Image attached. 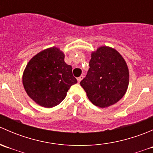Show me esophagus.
<instances>
[{
	"mask_svg": "<svg viewBox=\"0 0 153 153\" xmlns=\"http://www.w3.org/2000/svg\"><path fill=\"white\" fill-rule=\"evenodd\" d=\"M83 78H84V76H83V75H81V76H80V77H78V78H77V80H78V83L81 82V80L83 79Z\"/></svg>",
	"mask_w": 153,
	"mask_h": 153,
	"instance_id": "1",
	"label": "esophagus"
}]
</instances>
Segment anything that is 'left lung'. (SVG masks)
Returning a JSON list of instances; mask_svg holds the SVG:
<instances>
[{"mask_svg":"<svg viewBox=\"0 0 153 153\" xmlns=\"http://www.w3.org/2000/svg\"><path fill=\"white\" fill-rule=\"evenodd\" d=\"M129 69L114 48L101 46L91 54L87 75L80 84L95 106L105 108L124 97L129 86Z\"/></svg>","mask_w":153,"mask_h":153,"instance_id":"8db88e82","label":"left lung"}]
</instances>
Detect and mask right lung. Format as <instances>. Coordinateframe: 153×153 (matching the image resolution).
<instances>
[{
	"mask_svg": "<svg viewBox=\"0 0 153 153\" xmlns=\"http://www.w3.org/2000/svg\"><path fill=\"white\" fill-rule=\"evenodd\" d=\"M64 57L59 48L53 47L38 52L27 64L23 85L29 98L38 105L45 108L58 105L70 86L77 83Z\"/></svg>",
	"mask_w": 153,
	"mask_h": 153,
	"instance_id": "1",
	"label": "right lung"
}]
</instances>
